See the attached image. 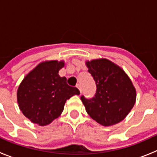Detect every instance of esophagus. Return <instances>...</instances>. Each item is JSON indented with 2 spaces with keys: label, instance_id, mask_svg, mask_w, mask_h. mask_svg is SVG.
Listing matches in <instances>:
<instances>
[{
  "label": "esophagus",
  "instance_id": "1",
  "mask_svg": "<svg viewBox=\"0 0 157 157\" xmlns=\"http://www.w3.org/2000/svg\"><path fill=\"white\" fill-rule=\"evenodd\" d=\"M76 87H77V88L78 89V90H79L80 93H82V88H81V85H80V84H77V85H76Z\"/></svg>",
  "mask_w": 157,
  "mask_h": 157
}]
</instances>
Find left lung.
I'll list each match as a JSON object with an SVG mask.
<instances>
[{
    "mask_svg": "<svg viewBox=\"0 0 157 157\" xmlns=\"http://www.w3.org/2000/svg\"><path fill=\"white\" fill-rule=\"evenodd\" d=\"M86 66L97 86L93 98L81 97L86 112L105 127L121 122L136 101V90L131 80L120 67L107 59L86 61Z\"/></svg>",
    "mask_w": 157,
    "mask_h": 157,
    "instance_id": "1",
    "label": "left lung"
}]
</instances>
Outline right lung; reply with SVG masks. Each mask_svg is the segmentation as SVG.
<instances>
[{"label": "right lung", "mask_w": 157, "mask_h": 157, "mask_svg": "<svg viewBox=\"0 0 157 157\" xmlns=\"http://www.w3.org/2000/svg\"><path fill=\"white\" fill-rule=\"evenodd\" d=\"M63 61L51 60L39 63L25 76L17 90L19 109L32 123L45 126L59 117L65 102L78 95L76 87L67 85L59 75Z\"/></svg>", "instance_id": "1"}]
</instances>
